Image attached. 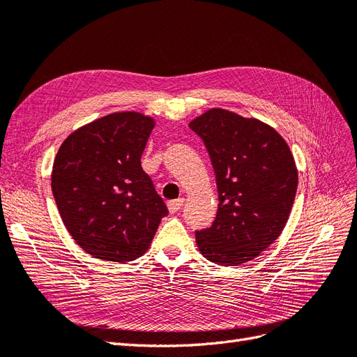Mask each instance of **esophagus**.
I'll use <instances>...</instances> for the list:
<instances>
[{
  "label": "esophagus",
  "mask_w": 357,
  "mask_h": 357,
  "mask_svg": "<svg viewBox=\"0 0 357 357\" xmlns=\"http://www.w3.org/2000/svg\"><path fill=\"white\" fill-rule=\"evenodd\" d=\"M182 205H184V199H176V200L167 202V208H169L170 213H176L182 208Z\"/></svg>",
  "instance_id": "obj_1"
}]
</instances>
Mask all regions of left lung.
Wrapping results in <instances>:
<instances>
[{"mask_svg": "<svg viewBox=\"0 0 357 357\" xmlns=\"http://www.w3.org/2000/svg\"><path fill=\"white\" fill-rule=\"evenodd\" d=\"M209 154L218 211L209 229L196 231L209 261L236 266L266 250L289 220L298 169L277 131L254 118L211 109L190 122Z\"/></svg>", "mask_w": 357, "mask_h": 357, "instance_id": "1", "label": "left lung"}]
</instances>
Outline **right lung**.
<instances>
[{
	"instance_id": "1",
	"label": "right lung",
	"mask_w": 357,
	"mask_h": 357,
	"mask_svg": "<svg viewBox=\"0 0 357 357\" xmlns=\"http://www.w3.org/2000/svg\"><path fill=\"white\" fill-rule=\"evenodd\" d=\"M155 122L118 112L71 133L52 169V192L77 245L100 260L126 263L144 254L169 211L142 169Z\"/></svg>"
}]
</instances>
